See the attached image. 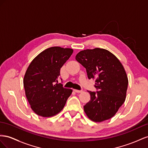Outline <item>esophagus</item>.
Listing matches in <instances>:
<instances>
[{"label":"esophagus","instance_id":"1","mask_svg":"<svg viewBox=\"0 0 148 148\" xmlns=\"http://www.w3.org/2000/svg\"><path fill=\"white\" fill-rule=\"evenodd\" d=\"M74 91L75 92H76V93H81V92H83V90H77V89H74Z\"/></svg>","mask_w":148,"mask_h":148}]
</instances>
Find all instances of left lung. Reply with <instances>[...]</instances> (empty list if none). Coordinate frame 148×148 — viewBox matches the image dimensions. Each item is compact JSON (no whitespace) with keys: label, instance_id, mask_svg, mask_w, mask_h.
<instances>
[{"label":"left lung","instance_id":"8db88e82","mask_svg":"<svg viewBox=\"0 0 148 148\" xmlns=\"http://www.w3.org/2000/svg\"><path fill=\"white\" fill-rule=\"evenodd\" d=\"M75 60L86 69L88 78L95 80L98 89L88 91L90 100L84 106L86 115L94 122L111 119L126 96L128 79L123 65L111 52L99 48L81 51Z\"/></svg>","mask_w":148,"mask_h":148}]
</instances>
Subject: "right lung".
<instances>
[{
  "label": "right lung",
  "instance_id": "1",
  "mask_svg": "<svg viewBox=\"0 0 148 148\" xmlns=\"http://www.w3.org/2000/svg\"><path fill=\"white\" fill-rule=\"evenodd\" d=\"M73 53L71 48L51 47L37 55L28 67L23 78L25 95L38 115L51 117L64 108L73 90L56 82L60 69Z\"/></svg>",
  "mask_w": 148,
  "mask_h": 148
}]
</instances>
